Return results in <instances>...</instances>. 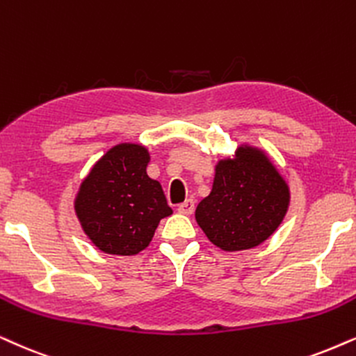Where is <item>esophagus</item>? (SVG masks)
I'll list each match as a JSON object with an SVG mask.
<instances>
[{"label":"esophagus","mask_w":356,"mask_h":356,"mask_svg":"<svg viewBox=\"0 0 356 356\" xmlns=\"http://www.w3.org/2000/svg\"><path fill=\"white\" fill-rule=\"evenodd\" d=\"M193 209H195V204H193V200H186L184 204L177 207V211H179V213H182V215H192Z\"/></svg>","instance_id":"1"}]
</instances>
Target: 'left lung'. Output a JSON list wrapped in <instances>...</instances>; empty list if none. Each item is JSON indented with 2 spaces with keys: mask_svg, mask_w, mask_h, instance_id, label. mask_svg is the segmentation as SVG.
Returning a JSON list of instances; mask_svg holds the SVG:
<instances>
[{
  "mask_svg": "<svg viewBox=\"0 0 356 356\" xmlns=\"http://www.w3.org/2000/svg\"><path fill=\"white\" fill-rule=\"evenodd\" d=\"M289 202V184L268 152L243 143L215 165L211 192L197 205L195 220L217 248L251 250L277 230Z\"/></svg>",
  "mask_w": 356,
  "mask_h": 356,
  "instance_id": "obj_1",
  "label": "left lung"
}]
</instances>
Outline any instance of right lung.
<instances>
[{
  "instance_id": "right-lung-1",
  "label": "right lung",
  "mask_w": 356,
  "mask_h": 356,
  "mask_svg": "<svg viewBox=\"0 0 356 356\" xmlns=\"http://www.w3.org/2000/svg\"><path fill=\"white\" fill-rule=\"evenodd\" d=\"M149 149L120 143L93 164L80 184L74 210L88 240L106 254L146 250L164 217L172 213L161 184L146 172Z\"/></svg>"
}]
</instances>
